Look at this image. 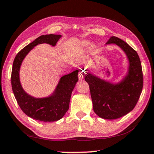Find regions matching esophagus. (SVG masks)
I'll return each mask as SVG.
<instances>
[{"instance_id": "34e87169", "label": "esophagus", "mask_w": 154, "mask_h": 154, "mask_svg": "<svg viewBox=\"0 0 154 154\" xmlns=\"http://www.w3.org/2000/svg\"><path fill=\"white\" fill-rule=\"evenodd\" d=\"M85 72L84 71H80L79 73V79L80 80L83 79V78L85 77Z\"/></svg>"}]
</instances>
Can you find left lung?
Here are the masks:
<instances>
[{"label": "left lung", "instance_id": "1", "mask_svg": "<svg viewBox=\"0 0 154 154\" xmlns=\"http://www.w3.org/2000/svg\"><path fill=\"white\" fill-rule=\"evenodd\" d=\"M106 44H116L125 52L129 62L126 76L113 84L86 72L85 80L89 85L95 113L101 118L116 119L128 113L136 106L143 85L142 67L137 51L123 40L111 36Z\"/></svg>", "mask_w": 154, "mask_h": 154}]
</instances>
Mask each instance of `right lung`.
Returning a JSON list of instances; mask_svg holds the SVG:
<instances>
[{
    "label": "right lung",
    "instance_id": "obj_1",
    "mask_svg": "<svg viewBox=\"0 0 154 154\" xmlns=\"http://www.w3.org/2000/svg\"><path fill=\"white\" fill-rule=\"evenodd\" d=\"M60 35H41L28 44L18 53L13 63L11 85L17 104L24 113L30 118L43 122H55L60 119L69 108L72 90L78 82L76 70L62 76L51 96L45 98H35L25 92L20 81V69L23 60L34 47L42 43L55 46L61 38Z\"/></svg>",
    "mask_w": 154,
    "mask_h": 154
}]
</instances>
